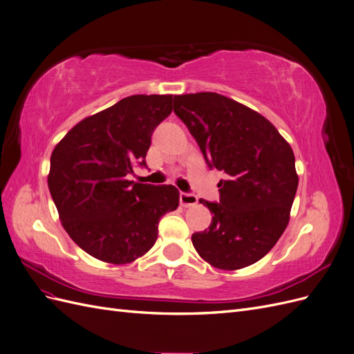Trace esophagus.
Here are the masks:
<instances>
[{"instance_id":"1","label":"esophagus","mask_w":354,"mask_h":354,"mask_svg":"<svg viewBox=\"0 0 354 354\" xmlns=\"http://www.w3.org/2000/svg\"><path fill=\"white\" fill-rule=\"evenodd\" d=\"M180 203L183 207H192L198 203V198L194 194H189V192H180Z\"/></svg>"}]
</instances>
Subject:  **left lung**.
<instances>
[{
	"instance_id": "8db88e82",
	"label": "left lung",
	"mask_w": 354,
	"mask_h": 354,
	"mask_svg": "<svg viewBox=\"0 0 354 354\" xmlns=\"http://www.w3.org/2000/svg\"><path fill=\"white\" fill-rule=\"evenodd\" d=\"M174 113L220 180V201L201 199L208 230L192 234L203 260L236 270L261 260L285 232L298 187L291 146L260 113L217 93L174 95Z\"/></svg>"
}]
</instances>
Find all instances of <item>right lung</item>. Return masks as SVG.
<instances>
[{"label": "right lung", "mask_w": 354, "mask_h": 354, "mask_svg": "<svg viewBox=\"0 0 354 354\" xmlns=\"http://www.w3.org/2000/svg\"><path fill=\"white\" fill-rule=\"evenodd\" d=\"M173 95L136 94L85 118L50 159L48 189L72 241L106 263H131L152 248L158 223L178 207V190L127 180L146 165L155 128Z\"/></svg>", "instance_id": "add662e5"}]
</instances>
